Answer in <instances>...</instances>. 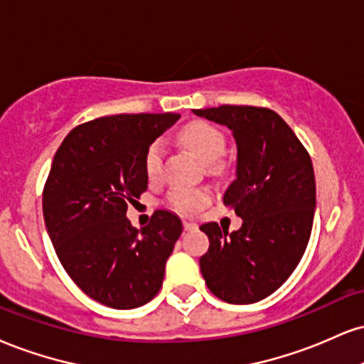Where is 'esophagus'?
I'll return each mask as SVG.
<instances>
[{
	"instance_id": "esophagus-1",
	"label": "esophagus",
	"mask_w": 364,
	"mask_h": 364,
	"mask_svg": "<svg viewBox=\"0 0 364 364\" xmlns=\"http://www.w3.org/2000/svg\"><path fill=\"white\" fill-rule=\"evenodd\" d=\"M196 227H198V225H196L195 222H190V220H183V229H185V230H195Z\"/></svg>"
}]
</instances>
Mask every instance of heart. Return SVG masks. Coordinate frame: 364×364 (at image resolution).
<instances>
[{"label":"heart","mask_w":364,"mask_h":364,"mask_svg":"<svg viewBox=\"0 0 364 364\" xmlns=\"http://www.w3.org/2000/svg\"><path fill=\"white\" fill-rule=\"evenodd\" d=\"M179 140L183 146H186L191 152L203 161L205 164H213L224 156L225 152V137L217 127L208 122H191L179 132ZM164 159V144L163 140H154L146 152L144 168L149 179H157L163 169ZM208 201V193L201 190H188V188H178L171 191L168 196V203L178 212L188 213L195 212L203 207Z\"/></svg>","instance_id":"b5f03b06"}]
</instances>
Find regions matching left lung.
Instances as JSON below:
<instances>
[{"instance_id": "left-lung-1", "label": "left lung", "mask_w": 364, "mask_h": 364, "mask_svg": "<svg viewBox=\"0 0 364 364\" xmlns=\"http://www.w3.org/2000/svg\"><path fill=\"white\" fill-rule=\"evenodd\" d=\"M193 113L232 130L237 166L224 205L242 218L234 232L217 222L200 227L210 240L201 274L227 304H254L290 278L307 249L315 212L312 161L269 108L222 105Z\"/></svg>"}]
</instances>
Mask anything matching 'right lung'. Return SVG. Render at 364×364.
I'll return each instance as SVG.
<instances>
[{"mask_svg":"<svg viewBox=\"0 0 364 364\" xmlns=\"http://www.w3.org/2000/svg\"><path fill=\"white\" fill-rule=\"evenodd\" d=\"M178 118V113L96 118L73 129L52 161L42 195L47 232L73 282L107 307L137 309L163 287L181 220L156 210L149 225L137 230L127 208L147 190L149 146Z\"/></svg>","mask_w":364,"mask_h":364,"instance_id":"obj_1","label":"right lung"}]
</instances>
